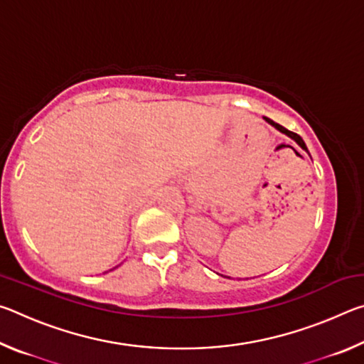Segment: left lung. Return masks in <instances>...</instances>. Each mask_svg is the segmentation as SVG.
Returning a JSON list of instances; mask_svg holds the SVG:
<instances>
[{"label":"left lung","mask_w":364,"mask_h":364,"mask_svg":"<svg viewBox=\"0 0 364 364\" xmlns=\"http://www.w3.org/2000/svg\"><path fill=\"white\" fill-rule=\"evenodd\" d=\"M263 119H264V122H268L271 127H274V128H276V130H278V132H281V133H284V134H286V136H289V138H291V139H294V141H295V143H297V144H299V146L301 147V149H304L305 152H308V149H306V144L304 143V139H301V138L299 136V134H297V133H292V132H289V130H286V128H284V127H282V125H279V123H276V122H273V120H271V119H268V117H263ZM308 156H310V152H308Z\"/></svg>","instance_id":"obj_1"}]
</instances>
